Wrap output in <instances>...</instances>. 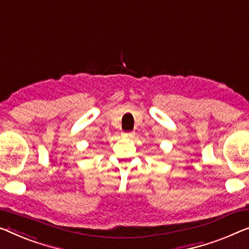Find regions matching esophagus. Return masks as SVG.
<instances>
[{"label":"esophagus","instance_id":"1","mask_svg":"<svg viewBox=\"0 0 249 249\" xmlns=\"http://www.w3.org/2000/svg\"><path fill=\"white\" fill-rule=\"evenodd\" d=\"M123 136H126V137H132V136H134V133H124L123 134Z\"/></svg>","mask_w":249,"mask_h":249}]
</instances>
